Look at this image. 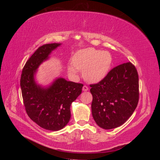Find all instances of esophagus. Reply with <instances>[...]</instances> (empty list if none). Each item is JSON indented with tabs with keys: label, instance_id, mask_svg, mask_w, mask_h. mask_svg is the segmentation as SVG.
Listing matches in <instances>:
<instances>
[{
	"label": "esophagus",
	"instance_id": "esophagus-1",
	"mask_svg": "<svg viewBox=\"0 0 160 160\" xmlns=\"http://www.w3.org/2000/svg\"><path fill=\"white\" fill-rule=\"evenodd\" d=\"M88 90H89L88 87L87 86V85H84L83 88V91H88Z\"/></svg>",
	"mask_w": 160,
	"mask_h": 160
}]
</instances>
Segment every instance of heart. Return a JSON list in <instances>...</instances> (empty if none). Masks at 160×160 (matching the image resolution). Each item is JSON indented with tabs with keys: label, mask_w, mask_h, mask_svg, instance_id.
Wrapping results in <instances>:
<instances>
[{
	"label": "heart",
	"mask_w": 160,
	"mask_h": 160,
	"mask_svg": "<svg viewBox=\"0 0 160 160\" xmlns=\"http://www.w3.org/2000/svg\"><path fill=\"white\" fill-rule=\"evenodd\" d=\"M112 56L108 51H101L94 48L79 50L72 57V63L77 69L83 71L85 79L89 82H99L108 74L112 65ZM71 72H75L72 66Z\"/></svg>",
	"instance_id": "b5f03b06"
}]
</instances>
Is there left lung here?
I'll use <instances>...</instances> for the list:
<instances>
[{"instance_id": "left-lung-1", "label": "left lung", "mask_w": 160, "mask_h": 160, "mask_svg": "<svg viewBox=\"0 0 160 160\" xmlns=\"http://www.w3.org/2000/svg\"><path fill=\"white\" fill-rule=\"evenodd\" d=\"M91 111L96 123L111 129L123 124L139 101V77L131 62L116 66L99 83L91 84Z\"/></svg>"}]
</instances>
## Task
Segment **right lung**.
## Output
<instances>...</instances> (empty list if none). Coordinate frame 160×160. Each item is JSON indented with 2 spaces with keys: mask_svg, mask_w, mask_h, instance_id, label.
<instances>
[{
  "mask_svg": "<svg viewBox=\"0 0 160 160\" xmlns=\"http://www.w3.org/2000/svg\"><path fill=\"white\" fill-rule=\"evenodd\" d=\"M60 45L51 43L38 47L26 62L20 81L28 116L42 128L51 131L60 130L69 123L71 105L81 93L83 86L63 78L56 79L47 88L35 83L34 75L38 66Z\"/></svg>",
  "mask_w": 160,
  "mask_h": 160,
  "instance_id": "right-lung-1",
  "label": "right lung"
}]
</instances>
